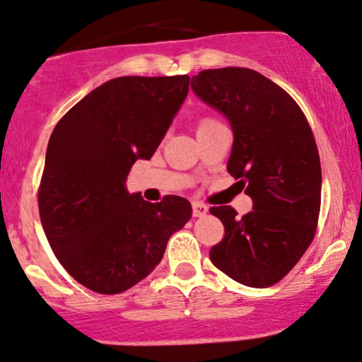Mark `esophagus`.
Returning a JSON list of instances; mask_svg holds the SVG:
<instances>
[{
    "instance_id": "obj_1",
    "label": "esophagus",
    "mask_w": 362,
    "mask_h": 362,
    "mask_svg": "<svg viewBox=\"0 0 362 362\" xmlns=\"http://www.w3.org/2000/svg\"><path fill=\"white\" fill-rule=\"evenodd\" d=\"M192 207H193V216L195 217H202L209 212V207L205 204H202V202H193Z\"/></svg>"
}]
</instances>
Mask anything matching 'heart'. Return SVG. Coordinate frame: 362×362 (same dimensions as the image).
Listing matches in <instances>:
<instances>
[{
    "label": "heart",
    "mask_w": 362,
    "mask_h": 362,
    "mask_svg": "<svg viewBox=\"0 0 362 362\" xmlns=\"http://www.w3.org/2000/svg\"><path fill=\"white\" fill-rule=\"evenodd\" d=\"M214 124H219V120L214 119V117H204V119L200 120V122H198V129H200V127L214 126Z\"/></svg>",
    "instance_id": "heart-1"
}]
</instances>
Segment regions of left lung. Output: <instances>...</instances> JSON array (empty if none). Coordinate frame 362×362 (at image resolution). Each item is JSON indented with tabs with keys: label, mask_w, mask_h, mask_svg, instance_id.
<instances>
[{
	"label": "left lung",
	"mask_w": 362,
	"mask_h": 362,
	"mask_svg": "<svg viewBox=\"0 0 362 362\" xmlns=\"http://www.w3.org/2000/svg\"><path fill=\"white\" fill-rule=\"evenodd\" d=\"M192 88L231 124L228 173L247 186L254 202V211L243 217L229 205L211 209L224 224V236L209 255L235 281L267 288L290 273L316 235L321 209L316 139L297 102L252 69L202 71L192 77Z\"/></svg>",
	"instance_id": "obj_1"
}]
</instances>
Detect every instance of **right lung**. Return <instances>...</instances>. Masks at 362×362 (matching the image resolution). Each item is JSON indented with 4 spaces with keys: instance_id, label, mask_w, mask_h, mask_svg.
<instances>
[{
    "instance_id": "right-lung-1",
    "label": "right lung",
    "mask_w": 362,
    "mask_h": 362,
    "mask_svg": "<svg viewBox=\"0 0 362 362\" xmlns=\"http://www.w3.org/2000/svg\"><path fill=\"white\" fill-rule=\"evenodd\" d=\"M188 86V76L117 77L53 129L37 192L42 229L65 271L96 293H122L146 278L192 217L186 198L150 204L126 189L131 167L155 153Z\"/></svg>"
}]
</instances>
